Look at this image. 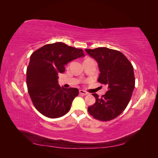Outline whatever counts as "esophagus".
<instances>
[{
    "mask_svg": "<svg viewBox=\"0 0 158 158\" xmlns=\"http://www.w3.org/2000/svg\"><path fill=\"white\" fill-rule=\"evenodd\" d=\"M79 93H80V94H82V95H88V92H85V91L82 90V89H80V90H79Z\"/></svg>",
    "mask_w": 158,
    "mask_h": 158,
    "instance_id": "esophagus-1",
    "label": "esophagus"
}]
</instances>
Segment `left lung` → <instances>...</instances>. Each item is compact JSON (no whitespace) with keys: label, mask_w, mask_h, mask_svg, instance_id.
Segmentation results:
<instances>
[{"label":"left lung","mask_w":158,"mask_h":158,"mask_svg":"<svg viewBox=\"0 0 158 158\" xmlns=\"http://www.w3.org/2000/svg\"><path fill=\"white\" fill-rule=\"evenodd\" d=\"M85 51L98 64L100 74L98 81L108 87L101 98L97 94H92L95 103L88 107V112L98 120L111 121L118 117L130 102L135 85L133 66L117 50L98 47Z\"/></svg>","instance_id":"left-lung-1"}]
</instances>
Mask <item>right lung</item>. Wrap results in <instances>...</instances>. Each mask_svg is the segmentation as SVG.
I'll return each mask as SVG.
<instances>
[{"instance_id":"1","label":"right lung","mask_w":158,"mask_h":158,"mask_svg":"<svg viewBox=\"0 0 158 158\" xmlns=\"http://www.w3.org/2000/svg\"><path fill=\"white\" fill-rule=\"evenodd\" d=\"M84 56L82 49L61 42L45 45L31 54L26 72L27 90L35 107L44 116L59 118L69 112L79 91L60 88L58 75L69 62Z\"/></svg>"}]
</instances>
